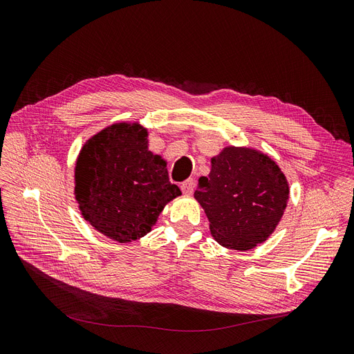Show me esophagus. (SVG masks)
<instances>
[{
    "mask_svg": "<svg viewBox=\"0 0 354 354\" xmlns=\"http://www.w3.org/2000/svg\"><path fill=\"white\" fill-rule=\"evenodd\" d=\"M194 188H195V182H194V179H187L185 182H182V183H180V189H182V192L185 194V195H192Z\"/></svg>",
    "mask_w": 354,
    "mask_h": 354,
    "instance_id": "obj_1",
    "label": "esophagus"
}]
</instances>
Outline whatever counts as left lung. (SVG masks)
Instances as JSON below:
<instances>
[{
  "mask_svg": "<svg viewBox=\"0 0 354 354\" xmlns=\"http://www.w3.org/2000/svg\"><path fill=\"white\" fill-rule=\"evenodd\" d=\"M207 214L209 232L223 248L250 250L274 232L286 209L288 180L265 153L228 146L211 159L194 194Z\"/></svg>",
  "mask_w": 354,
  "mask_h": 354,
  "instance_id": "8db88e82",
  "label": "left lung"
}]
</instances>
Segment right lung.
<instances>
[{
	"label": "right lung",
	"instance_id": "1",
	"mask_svg": "<svg viewBox=\"0 0 354 354\" xmlns=\"http://www.w3.org/2000/svg\"><path fill=\"white\" fill-rule=\"evenodd\" d=\"M139 122H115L84 145L75 165V198L82 217L118 243L146 236L165 205L180 195L166 162L147 147Z\"/></svg>",
	"mask_w": 354,
	"mask_h": 354
}]
</instances>
